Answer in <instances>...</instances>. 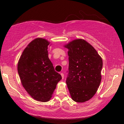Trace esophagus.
I'll list each match as a JSON object with an SVG mask.
<instances>
[{
    "mask_svg": "<svg viewBox=\"0 0 124 124\" xmlns=\"http://www.w3.org/2000/svg\"><path fill=\"white\" fill-rule=\"evenodd\" d=\"M61 76H62V79H63V78H64V74H63V73H61Z\"/></svg>",
    "mask_w": 124,
    "mask_h": 124,
    "instance_id": "obj_1",
    "label": "esophagus"
}]
</instances>
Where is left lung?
<instances>
[{"instance_id": "8db88e82", "label": "left lung", "mask_w": 124, "mask_h": 124, "mask_svg": "<svg viewBox=\"0 0 124 124\" xmlns=\"http://www.w3.org/2000/svg\"><path fill=\"white\" fill-rule=\"evenodd\" d=\"M69 49V68L66 82L72 100L83 103L93 97L101 80L103 61L96 49L83 39H75Z\"/></svg>"}]
</instances>
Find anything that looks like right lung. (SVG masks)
Returning a JSON list of instances; mask_svg holds the SVG:
<instances>
[{
	"label": "right lung",
	"mask_w": 124,
	"mask_h": 124,
	"mask_svg": "<svg viewBox=\"0 0 124 124\" xmlns=\"http://www.w3.org/2000/svg\"><path fill=\"white\" fill-rule=\"evenodd\" d=\"M49 44L48 41L41 38L31 41L24 50L17 66L25 90L33 99L42 102L49 100L62 79L48 58Z\"/></svg>",
	"instance_id": "add662e5"
}]
</instances>
